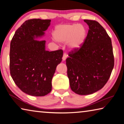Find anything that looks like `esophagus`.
I'll return each mask as SVG.
<instances>
[{
	"instance_id": "esophagus-1",
	"label": "esophagus",
	"mask_w": 124,
	"mask_h": 124,
	"mask_svg": "<svg viewBox=\"0 0 124 124\" xmlns=\"http://www.w3.org/2000/svg\"><path fill=\"white\" fill-rule=\"evenodd\" d=\"M67 57V54L66 53H64L63 54V56L62 57V60L63 61H65Z\"/></svg>"
}]
</instances>
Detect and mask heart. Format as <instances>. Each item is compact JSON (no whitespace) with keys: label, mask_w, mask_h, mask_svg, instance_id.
I'll return each mask as SVG.
<instances>
[{"label":"heart","mask_w":124,"mask_h":124,"mask_svg":"<svg viewBox=\"0 0 124 124\" xmlns=\"http://www.w3.org/2000/svg\"><path fill=\"white\" fill-rule=\"evenodd\" d=\"M54 36L59 42L68 41V46L71 50H77L83 45L87 36V31L82 25H60L55 27Z\"/></svg>","instance_id":"b5f03b06"}]
</instances>
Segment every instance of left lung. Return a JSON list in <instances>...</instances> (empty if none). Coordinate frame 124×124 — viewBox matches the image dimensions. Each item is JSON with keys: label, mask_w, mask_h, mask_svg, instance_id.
<instances>
[{"label": "left lung", "mask_w": 124, "mask_h": 124, "mask_svg": "<svg viewBox=\"0 0 124 124\" xmlns=\"http://www.w3.org/2000/svg\"><path fill=\"white\" fill-rule=\"evenodd\" d=\"M89 26L81 47L69 52L66 59L70 87L79 95L101 89L110 77L114 66L111 40L107 31L95 20H84Z\"/></svg>", "instance_id": "1"}]
</instances>
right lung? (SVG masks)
I'll return each instance as SVG.
<instances>
[{
    "label": "right lung",
    "instance_id": "add662e5",
    "mask_svg": "<svg viewBox=\"0 0 124 124\" xmlns=\"http://www.w3.org/2000/svg\"><path fill=\"white\" fill-rule=\"evenodd\" d=\"M51 20H26L15 31L10 42V72L15 83L29 95L41 97L50 93L56 67L61 62L63 51L45 50L44 36Z\"/></svg>",
    "mask_w": 124,
    "mask_h": 124
}]
</instances>
